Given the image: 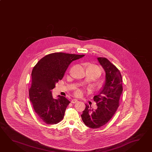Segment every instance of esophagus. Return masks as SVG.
<instances>
[{
    "instance_id": "1",
    "label": "esophagus",
    "mask_w": 152,
    "mask_h": 152,
    "mask_svg": "<svg viewBox=\"0 0 152 152\" xmlns=\"http://www.w3.org/2000/svg\"><path fill=\"white\" fill-rule=\"evenodd\" d=\"M77 102V99H72L71 100V102L73 103V104H75Z\"/></svg>"
}]
</instances>
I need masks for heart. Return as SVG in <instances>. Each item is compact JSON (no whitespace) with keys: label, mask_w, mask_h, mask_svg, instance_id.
I'll use <instances>...</instances> for the list:
<instances>
[{"label":"heart","mask_w":152,"mask_h":152,"mask_svg":"<svg viewBox=\"0 0 152 152\" xmlns=\"http://www.w3.org/2000/svg\"><path fill=\"white\" fill-rule=\"evenodd\" d=\"M88 69H92L95 70V71H96L98 72L100 75V73H101V69H100V67H98V66L94 65H90L88 66ZM81 93H82L81 91L79 89V90H77V91H76L75 95H77V96H79V95H80L81 94Z\"/></svg>","instance_id":"obj_1"}]
</instances>
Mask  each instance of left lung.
Segmentation results:
<instances>
[{"instance_id": "left-lung-1", "label": "left lung", "mask_w": 152, "mask_h": 152, "mask_svg": "<svg viewBox=\"0 0 152 152\" xmlns=\"http://www.w3.org/2000/svg\"><path fill=\"white\" fill-rule=\"evenodd\" d=\"M97 59L105 72V80L99 95L94 96L98 108L94 110L86 104L81 119L89 128H98L106 125L116 112L122 93V77L119 69L106 58Z\"/></svg>"}]
</instances>
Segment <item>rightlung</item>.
<instances>
[{
  "label": "right lung",
  "mask_w": 152,
  "mask_h": 152,
  "mask_svg": "<svg viewBox=\"0 0 152 152\" xmlns=\"http://www.w3.org/2000/svg\"><path fill=\"white\" fill-rule=\"evenodd\" d=\"M84 56L63 52L50 54L33 67L29 97L36 113L43 122L53 125L63 120L70 101L61 95H58L57 99L53 98L52 90L63 79L70 64Z\"/></svg>",
  "instance_id": "add662e5"
}]
</instances>
